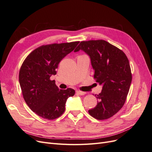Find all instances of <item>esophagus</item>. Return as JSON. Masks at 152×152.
I'll list each match as a JSON object with an SVG mask.
<instances>
[{"instance_id": "1", "label": "esophagus", "mask_w": 152, "mask_h": 152, "mask_svg": "<svg viewBox=\"0 0 152 152\" xmlns=\"http://www.w3.org/2000/svg\"><path fill=\"white\" fill-rule=\"evenodd\" d=\"M76 93L77 94H79V95H84L86 94V93L85 92H83V91H77Z\"/></svg>"}]
</instances>
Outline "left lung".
<instances>
[{
	"instance_id": "obj_1",
	"label": "left lung",
	"mask_w": 152,
	"mask_h": 152,
	"mask_svg": "<svg viewBox=\"0 0 152 152\" xmlns=\"http://www.w3.org/2000/svg\"><path fill=\"white\" fill-rule=\"evenodd\" d=\"M80 49L90 56L94 79L103 85L102 93L96 96L97 105L88 112L97 120H106L126 102L132 81L129 61L122 50L104 40L82 41L74 51Z\"/></svg>"
}]
</instances>
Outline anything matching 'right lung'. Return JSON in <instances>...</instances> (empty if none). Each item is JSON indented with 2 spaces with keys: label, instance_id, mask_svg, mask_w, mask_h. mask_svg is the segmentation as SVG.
Instances as JSON below:
<instances>
[{
  "label": "right lung",
  "instance_id": "right-lung-1",
  "mask_svg": "<svg viewBox=\"0 0 152 152\" xmlns=\"http://www.w3.org/2000/svg\"><path fill=\"white\" fill-rule=\"evenodd\" d=\"M79 41L43 45L31 52L20 68L19 81L23 96L29 108L48 120L60 117L65 110L67 99L74 89H59L50 77L62 59L74 49Z\"/></svg>",
  "mask_w": 152,
  "mask_h": 152
}]
</instances>
